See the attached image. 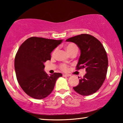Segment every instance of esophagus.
I'll use <instances>...</instances> for the list:
<instances>
[{"mask_svg": "<svg viewBox=\"0 0 123 123\" xmlns=\"http://www.w3.org/2000/svg\"><path fill=\"white\" fill-rule=\"evenodd\" d=\"M70 76V75L69 74H63L62 75V76L63 77H68Z\"/></svg>", "mask_w": 123, "mask_h": 123, "instance_id": "esophagus-1", "label": "esophagus"}]
</instances>
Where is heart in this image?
I'll list each match as a JSON object with an SVG mask.
<instances>
[{"label":"heart","instance_id":"heart-1","mask_svg":"<svg viewBox=\"0 0 123 123\" xmlns=\"http://www.w3.org/2000/svg\"><path fill=\"white\" fill-rule=\"evenodd\" d=\"M64 47L67 53L69 55H76L77 54V51H78V47H77V45L72 42H69V43H66L64 45ZM57 51V49H55L54 50L52 51L51 55L52 57H54L56 55ZM60 68L62 71H66L67 68V65L65 64H62L60 66Z\"/></svg>","mask_w":123,"mask_h":123}]
</instances>
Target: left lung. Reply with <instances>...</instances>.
Wrapping results in <instances>:
<instances>
[{"instance_id": "obj_1", "label": "left lung", "mask_w": 123, "mask_h": 123, "mask_svg": "<svg viewBox=\"0 0 123 123\" xmlns=\"http://www.w3.org/2000/svg\"><path fill=\"white\" fill-rule=\"evenodd\" d=\"M66 41L73 42L78 46L81 55L76 69L85 68L86 72L73 89L82 96L95 93L106 79L108 65L107 53L103 45L96 37L87 34L70 37Z\"/></svg>"}]
</instances>
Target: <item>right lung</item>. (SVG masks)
<instances>
[{"instance_id":"add662e5","label":"right lung","mask_w":123,"mask_h":123,"mask_svg":"<svg viewBox=\"0 0 123 123\" xmlns=\"http://www.w3.org/2000/svg\"><path fill=\"white\" fill-rule=\"evenodd\" d=\"M62 40L31 37L17 51L14 66L17 81L25 93L33 98L42 99L53 91L59 73L48 75L44 71V62L51 59V53Z\"/></svg>"}]
</instances>
